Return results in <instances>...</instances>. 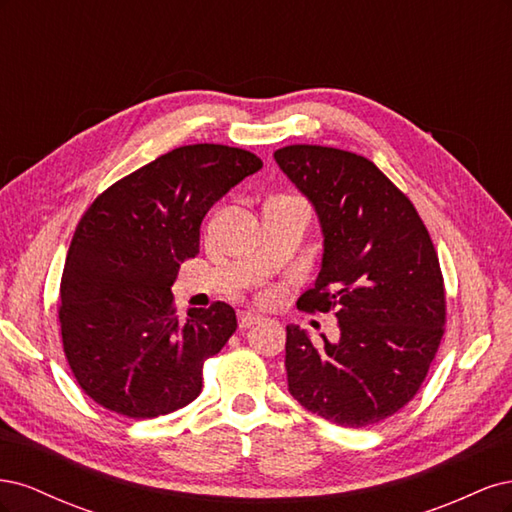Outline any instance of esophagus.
Wrapping results in <instances>:
<instances>
[{
    "label": "esophagus",
    "instance_id": "esophagus-1",
    "mask_svg": "<svg viewBox=\"0 0 512 512\" xmlns=\"http://www.w3.org/2000/svg\"><path fill=\"white\" fill-rule=\"evenodd\" d=\"M262 318L260 316H256V314H252V312H243V314H239V329H250V327H254L256 322H260Z\"/></svg>",
    "mask_w": 512,
    "mask_h": 512
}]
</instances>
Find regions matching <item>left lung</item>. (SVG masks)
Masks as SVG:
<instances>
[{
    "label": "left lung",
    "instance_id": "left-lung-1",
    "mask_svg": "<svg viewBox=\"0 0 512 512\" xmlns=\"http://www.w3.org/2000/svg\"><path fill=\"white\" fill-rule=\"evenodd\" d=\"M277 166L312 203L322 262L305 312L335 309L339 339L286 327L288 391L342 427L393 416L421 389L444 333L446 301L429 232L406 194L356 153L290 145Z\"/></svg>",
    "mask_w": 512,
    "mask_h": 512
}]
</instances>
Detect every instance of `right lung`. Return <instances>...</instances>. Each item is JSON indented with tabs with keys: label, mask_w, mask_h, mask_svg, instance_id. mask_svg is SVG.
Segmentation results:
<instances>
[{
	"label": "right lung",
	"mask_w": 512,
	"mask_h": 512,
	"mask_svg": "<svg viewBox=\"0 0 512 512\" xmlns=\"http://www.w3.org/2000/svg\"><path fill=\"white\" fill-rule=\"evenodd\" d=\"M260 168L237 147H179L85 211L61 275L59 322L72 374L96 404L153 418L198 397L203 363L235 333L237 316L218 301L179 320L170 286L198 254L207 211Z\"/></svg>",
	"instance_id": "1"
}]
</instances>
